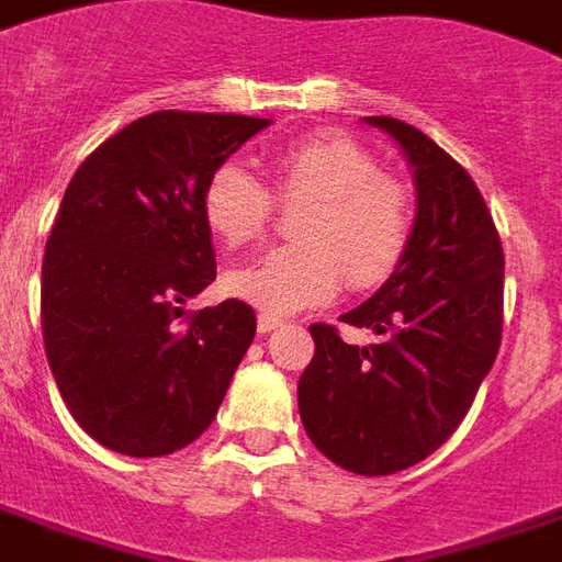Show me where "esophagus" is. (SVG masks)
<instances>
[{"instance_id":"1","label":"esophagus","mask_w":562,"mask_h":562,"mask_svg":"<svg viewBox=\"0 0 562 562\" xmlns=\"http://www.w3.org/2000/svg\"><path fill=\"white\" fill-rule=\"evenodd\" d=\"M282 327V318L277 315H268V313H259V334H270V330H277Z\"/></svg>"}]
</instances>
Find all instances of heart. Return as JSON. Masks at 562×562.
<instances>
[{
	"instance_id": "heart-1",
	"label": "heart",
	"mask_w": 562,
	"mask_h": 562,
	"mask_svg": "<svg viewBox=\"0 0 562 562\" xmlns=\"http://www.w3.org/2000/svg\"><path fill=\"white\" fill-rule=\"evenodd\" d=\"M273 190L303 207L294 235L303 244L273 247L223 277V289L268 315L297 313L336 297L348 280L366 289L386 280L411 235L405 187L378 176L363 145L322 131L292 139L270 157ZM202 217L223 247L256 240L273 217V196L247 164H220L202 190Z\"/></svg>"
}]
</instances>
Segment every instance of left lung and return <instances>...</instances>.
I'll use <instances>...</instances> for the list:
<instances>
[{
  "mask_svg": "<svg viewBox=\"0 0 562 562\" xmlns=\"http://www.w3.org/2000/svg\"><path fill=\"white\" fill-rule=\"evenodd\" d=\"M414 169L417 211L390 280L339 322L372 330L348 345L313 324V363L297 384L306 435L339 468L405 471L459 429L503 330V247L473 178L423 131L369 115Z\"/></svg>",
  "mask_w": 562,
  "mask_h": 562,
  "instance_id": "1",
  "label": "left lung"
}]
</instances>
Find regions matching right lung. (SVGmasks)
I'll list each match as a JSON object with an SVG mask.
<instances>
[{
  "label": "right lung",
  "mask_w": 562,
  "mask_h": 562,
  "mask_svg": "<svg viewBox=\"0 0 562 562\" xmlns=\"http://www.w3.org/2000/svg\"><path fill=\"white\" fill-rule=\"evenodd\" d=\"M270 119L151 112L70 178L41 268V324L65 405L106 450L154 459L202 435L256 336L244 301L184 303L217 277L207 176Z\"/></svg>",
  "instance_id": "add662e5"
}]
</instances>
